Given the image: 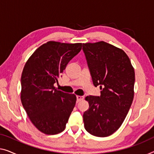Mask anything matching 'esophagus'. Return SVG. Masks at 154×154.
I'll return each instance as SVG.
<instances>
[{
  "label": "esophagus",
  "instance_id": "1",
  "mask_svg": "<svg viewBox=\"0 0 154 154\" xmlns=\"http://www.w3.org/2000/svg\"><path fill=\"white\" fill-rule=\"evenodd\" d=\"M84 99V96H79V95H77V102H81Z\"/></svg>",
  "mask_w": 154,
  "mask_h": 154
}]
</instances>
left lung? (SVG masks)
<instances>
[{
    "mask_svg": "<svg viewBox=\"0 0 154 154\" xmlns=\"http://www.w3.org/2000/svg\"><path fill=\"white\" fill-rule=\"evenodd\" d=\"M85 56L100 96L85 98L89 109L83 115L84 127L97 137L111 136L125 120L134 95L135 72L127 54L113 45L100 41L83 43Z\"/></svg>",
    "mask_w": 154,
    "mask_h": 154,
    "instance_id": "8db88e82",
    "label": "left lung"
}]
</instances>
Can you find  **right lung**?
I'll use <instances>...</instances> for the list:
<instances>
[{
  "label": "right lung",
  "mask_w": 154,
  "mask_h": 154,
  "mask_svg": "<svg viewBox=\"0 0 154 154\" xmlns=\"http://www.w3.org/2000/svg\"><path fill=\"white\" fill-rule=\"evenodd\" d=\"M82 43L48 41L27 61L21 75L20 100L29 120L41 132H62L76 103V96L54 86Z\"/></svg>",
  "instance_id": "add662e5"
}]
</instances>
